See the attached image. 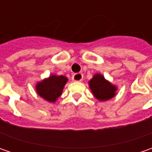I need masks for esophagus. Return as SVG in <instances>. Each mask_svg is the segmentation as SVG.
<instances>
[{
    "label": "esophagus",
    "mask_w": 152,
    "mask_h": 152,
    "mask_svg": "<svg viewBox=\"0 0 152 152\" xmlns=\"http://www.w3.org/2000/svg\"><path fill=\"white\" fill-rule=\"evenodd\" d=\"M72 79L75 82H81L83 80V74L80 73H74L72 77Z\"/></svg>",
    "instance_id": "1"
}]
</instances>
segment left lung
Wrapping results in <instances>:
<instances>
[{"label": "left lung", "mask_w": 152, "mask_h": 152, "mask_svg": "<svg viewBox=\"0 0 152 152\" xmlns=\"http://www.w3.org/2000/svg\"><path fill=\"white\" fill-rule=\"evenodd\" d=\"M91 91L99 101H107L115 96L117 88L104 79L101 74H96L89 82Z\"/></svg>", "instance_id": "left-lung-1"}]
</instances>
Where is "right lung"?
I'll return each mask as SVG.
<instances>
[{
  "label": "right lung",
  "mask_w": 152,
  "mask_h": 152,
  "mask_svg": "<svg viewBox=\"0 0 152 152\" xmlns=\"http://www.w3.org/2000/svg\"><path fill=\"white\" fill-rule=\"evenodd\" d=\"M67 81V79L65 76L51 75L48 79L37 84L36 91L45 100L50 102H55L56 99L61 96Z\"/></svg>",
  "instance_id": "1"
}]
</instances>
